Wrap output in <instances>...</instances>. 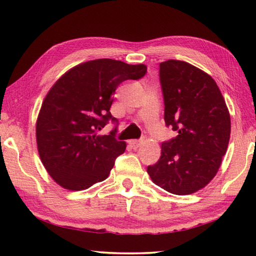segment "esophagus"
Here are the masks:
<instances>
[{"label":"esophagus","instance_id":"1","mask_svg":"<svg viewBox=\"0 0 256 256\" xmlns=\"http://www.w3.org/2000/svg\"><path fill=\"white\" fill-rule=\"evenodd\" d=\"M128 144H130V146H131L132 149L136 150L138 146H141V141L140 140H130L128 141Z\"/></svg>","mask_w":256,"mask_h":256}]
</instances>
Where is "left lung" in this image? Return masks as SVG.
I'll return each mask as SVG.
<instances>
[{
  "mask_svg": "<svg viewBox=\"0 0 256 256\" xmlns=\"http://www.w3.org/2000/svg\"><path fill=\"white\" fill-rule=\"evenodd\" d=\"M164 123L177 136L162 144V157L148 174L177 196L204 188L216 176L230 138V115L216 81L184 60L160 63Z\"/></svg>",
  "mask_w": 256,
  "mask_h": 256,
  "instance_id": "obj_1",
  "label": "left lung"
}]
</instances>
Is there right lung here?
Segmentation results:
<instances>
[{"label":"right lung","mask_w":256,"mask_h":256,"mask_svg":"<svg viewBox=\"0 0 256 256\" xmlns=\"http://www.w3.org/2000/svg\"><path fill=\"white\" fill-rule=\"evenodd\" d=\"M146 73L144 64L131 66L99 58L72 68L52 86L42 104L36 140L42 162L62 188L81 190L106 180L126 144L98 131L112 120V94L126 80Z\"/></svg>","instance_id":"obj_1"}]
</instances>
